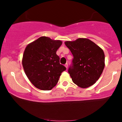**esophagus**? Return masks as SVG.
<instances>
[{
    "instance_id": "esophagus-1",
    "label": "esophagus",
    "mask_w": 122,
    "mask_h": 122,
    "mask_svg": "<svg viewBox=\"0 0 122 122\" xmlns=\"http://www.w3.org/2000/svg\"><path fill=\"white\" fill-rule=\"evenodd\" d=\"M65 66L66 67V69H68V64H66L65 65Z\"/></svg>"
}]
</instances>
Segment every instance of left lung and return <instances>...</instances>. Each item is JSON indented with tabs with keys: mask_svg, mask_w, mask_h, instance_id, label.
Wrapping results in <instances>:
<instances>
[{
	"mask_svg": "<svg viewBox=\"0 0 122 122\" xmlns=\"http://www.w3.org/2000/svg\"><path fill=\"white\" fill-rule=\"evenodd\" d=\"M65 44L73 56L72 64L68 69L73 82L82 88L94 84L104 68L103 50L96 43L86 38L66 41Z\"/></svg>",
	"mask_w": 122,
	"mask_h": 122,
	"instance_id": "obj_1",
	"label": "left lung"
}]
</instances>
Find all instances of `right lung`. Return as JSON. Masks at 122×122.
I'll return each mask as SVG.
<instances>
[{
  "instance_id": "right-lung-1",
  "label": "right lung",
  "mask_w": 122,
  "mask_h": 122,
  "mask_svg": "<svg viewBox=\"0 0 122 122\" xmlns=\"http://www.w3.org/2000/svg\"><path fill=\"white\" fill-rule=\"evenodd\" d=\"M62 45L60 40L41 37L25 49L22 65L26 76L36 88L49 91L56 85L66 68L60 64L56 51Z\"/></svg>"
}]
</instances>
